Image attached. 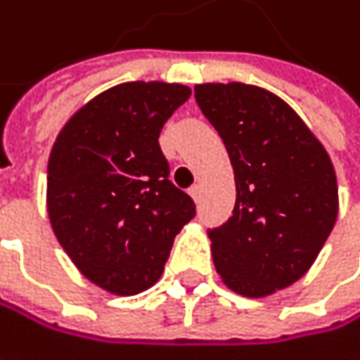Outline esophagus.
Wrapping results in <instances>:
<instances>
[{"mask_svg": "<svg viewBox=\"0 0 360 360\" xmlns=\"http://www.w3.org/2000/svg\"><path fill=\"white\" fill-rule=\"evenodd\" d=\"M189 193H191V198L195 202H200V198H202V185H191L189 187Z\"/></svg>", "mask_w": 360, "mask_h": 360, "instance_id": "esophagus-1", "label": "esophagus"}]
</instances>
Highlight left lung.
Masks as SVG:
<instances>
[{
	"instance_id": "1",
	"label": "left lung",
	"mask_w": 360,
	"mask_h": 360,
	"mask_svg": "<svg viewBox=\"0 0 360 360\" xmlns=\"http://www.w3.org/2000/svg\"><path fill=\"white\" fill-rule=\"evenodd\" d=\"M195 103L229 150L237 202L208 231L216 272L245 297H266L311 268L338 216L323 146L284 101L247 84H200Z\"/></svg>"
}]
</instances>
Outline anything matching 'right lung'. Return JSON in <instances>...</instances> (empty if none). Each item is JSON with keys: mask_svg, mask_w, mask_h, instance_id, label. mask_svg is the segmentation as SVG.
I'll list each match as a JSON object with an SVG mask.
<instances>
[{"mask_svg": "<svg viewBox=\"0 0 360 360\" xmlns=\"http://www.w3.org/2000/svg\"><path fill=\"white\" fill-rule=\"evenodd\" d=\"M181 84L127 82L92 98L51 150L47 208L57 241L115 295L150 288L195 204L173 181L158 136L189 98Z\"/></svg>", "mask_w": 360, "mask_h": 360, "instance_id": "right-lung-1", "label": "right lung"}]
</instances>
